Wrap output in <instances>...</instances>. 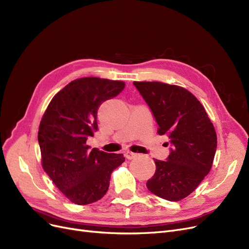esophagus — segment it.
Wrapping results in <instances>:
<instances>
[{
	"instance_id": "34e87169",
	"label": "esophagus",
	"mask_w": 249,
	"mask_h": 249,
	"mask_svg": "<svg viewBox=\"0 0 249 249\" xmlns=\"http://www.w3.org/2000/svg\"><path fill=\"white\" fill-rule=\"evenodd\" d=\"M137 156H139V155H137L136 153H133V152H129V151H128V152H126V153H125V157H126L127 159H129V160L136 158Z\"/></svg>"
}]
</instances>
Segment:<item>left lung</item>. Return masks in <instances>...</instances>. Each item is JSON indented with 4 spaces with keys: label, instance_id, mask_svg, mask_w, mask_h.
Returning a JSON list of instances; mask_svg holds the SVG:
<instances>
[{
    "label": "left lung",
    "instance_id": "obj_1",
    "mask_svg": "<svg viewBox=\"0 0 249 249\" xmlns=\"http://www.w3.org/2000/svg\"><path fill=\"white\" fill-rule=\"evenodd\" d=\"M133 84L159 125L158 134H167L171 143L166 161L154 160L156 171L146 188L162 199L179 201L200 185L213 166L217 145L213 124L204 107L185 88L161 82Z\"/></svg>",
    "mask_w": 249,
    "mask_h": 249
}]
</instances>
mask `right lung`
<instances>
[{
	"mask_svg": "<svg viewBox=\"0 0 249 249\" xmlns=\"http://www.w3.org/2000/svg\"><path fill=\"white\" fill-rule=\"evenodd\" d=\"M125 87L122 81L96 77L73 80L55 95L39 126L42 166L54 185L72 203L86 205L103 198L110 174L123 154L89 150V136L97 131V109Z\"/></svg>",
	"mask_w": 249,
	"mask_h": 249,
	"instance_id": "add662e5",
	"label": "right lung"
}]
</instances>
